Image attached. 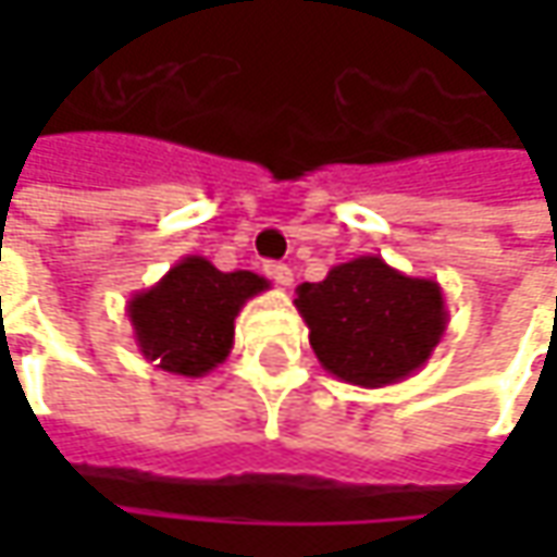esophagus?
<instances>
[{"label":"esophagus","instance_id":"34e87169","mask_svg":"<svg viewBox=\"0 0 557 557\" xmlns=\"http://www.w3.org/2000/svg\"><path fill=\"white\" fill-rule=\"evenodd\" d=\"M267 275L275 282V285H282V288H288L290 282H294V272H290V267H285V263H267Z\"/></svg>","mask_w":557,"mask_h":557}]
</instances>
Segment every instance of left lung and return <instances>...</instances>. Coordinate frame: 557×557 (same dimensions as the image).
I'll return each mask as SVG.
<instances>
[{
  "label": "left lung",
  "instance_id": "obj_1",
  "mask_svg": "<svg viewBox=\"0 0 557 557\" xmlns=\"http://www.w3.org/2000/svg\"><path fill=\"white\" fill-rule=\"evenodd\" d=\"M322 369L356 387H387L416 374L446 332L434 278H412L381 257H356L304 282L294 300Z\"/></svg>",
  "mask_w": 557,
  "mask_h": 557
}]
</instances>
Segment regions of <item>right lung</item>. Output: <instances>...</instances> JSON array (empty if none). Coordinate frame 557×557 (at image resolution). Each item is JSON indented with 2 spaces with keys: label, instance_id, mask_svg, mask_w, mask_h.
Masks as SVG:
<instances>
[{
  "label": "right lung",
  "instance_id": "1",
  "mask_svg": "<svg viewBox=\"0 0 557 557\" xmlns=\"http://www.w3.org/2000/svg\"><path fill=\"white\" fill-rule=\"evenodd\" d=\"M267 288L257 272H220L203 257H183L158 285L129 297L136 347L163 372L201 377L232 354L235 315Z\"/></svg>",
  "mask_w": 557,
  "mask_h": 557
}]
</instances>
